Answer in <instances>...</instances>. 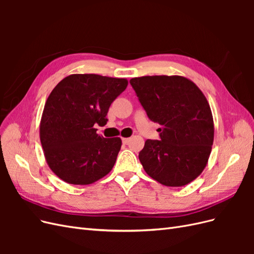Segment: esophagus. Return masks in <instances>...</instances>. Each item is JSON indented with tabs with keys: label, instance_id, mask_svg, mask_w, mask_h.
Segmentation results:
<instances>
[{
	"label": "esophagus",
	"instance_id": "obj_1",
	"mask_svg": "<svg viewBox=\"0 0 254 254\" xmlns=\"http://www.w3.org/2000/svg\"><path fill=\"white\" fill-rule=\"evenodd\" d=\"M123 143L124 144H128L130 142V137H123Z\"/></svg>",
	"mask_w": 254,
	"mask_h": 254
}]
</instances>
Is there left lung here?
<instances>
[{
	"instance_id": "left-lung-1",
	"label": "left lung",
	"mask_w": 254,
	"mask_h": 254,
	"mask_svg": "<svg viewBox=\"0 0 254 254\" xmlns=\"http://www.w3.org/2000/svg\"><path fill=\"white\" fill-rule=\"evenodd\" d=\"M160 140H147L139 153L144 171L166 187H183L202 173L214 141L213 115L204 94L183 76L130 79Z\"/></svg>"
}]
</instances>
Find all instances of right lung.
I'll list each match as a JSON object with an SVG mask.
<instances>
[{
  "label": "right lung",
  "mask_w": 254,
  "mask_h": 254,
  "mask_svg": "<svg viewBox=\"0 0 254 254\" xmlns=\"http://www.w3.org/2000/svg\"><path fill=\"white\" fill-rule=\"evenodd\" d=\"M128 84L126 78L72 74L53 89L40 121L45 160L61 180L88 186L109 174L122 146L121 137H104L95 125L107 124L112 102Z\"/></svg>",
  "instance_id": "1"
}]
</instances>
